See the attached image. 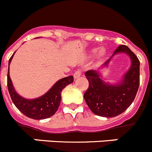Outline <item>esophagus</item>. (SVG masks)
<instances>
[{"label": "esophagus", "mask_w": 152, "mask_h": 152, "mask_svg": "<svg viewBox=\"0 0 152 152\" xmlns=\"http://www.w3.org/2000/svg\"><path fill=\"white\" fill-rule=\"evenodd\" d=\"M80 76H81V72L80 71V70H78V71H77L75 72V74H74L75 79H77V78H79Z\"/></svg>", "instance_id": "34e87169"}]
</instances>
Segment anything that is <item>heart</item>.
<instances>
[{"label": "heart", "mask_w": 152, "mask_h": 152, "mask_svg": "<svg viewBox=\"0 0 152 152\" xmlns=\"http://www.w3.org/2000/svg\"><path fill=\"white\" fill-rule=\"evenodd\" d=\"M90 53L91 55H94V54L97 53V58L98 59L99 61H101L104 59L107 55V51L105 48L101 47L100 49H97V48H94L90 51Z\"/></svg>", "instance_id": "obj_1"}]
</instances>
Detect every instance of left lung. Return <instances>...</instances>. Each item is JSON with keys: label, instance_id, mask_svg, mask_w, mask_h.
Instances as JSON below:
<instances>
[{"label": "left lung", "instance_id": "obj_1", "mask_svg": "<svg viewBox=\"0 0 152 152\" xmlns=\"http://www.w3.org/2000/svg\"><path fill=\"white\" fill-rule=\"evenodd\" d=\"M121 53L130 58V68L121 81L115 84L106 82L101 70L107 66L112 56ZM85 76L89 86L83 97L89 109L98 116L114 118L125 112L134 100L140 85V61L127 46L121 45L100 69L88 70Z\"/></svg>", "mask_w": 152, "mask_h": 152}]
</instances>
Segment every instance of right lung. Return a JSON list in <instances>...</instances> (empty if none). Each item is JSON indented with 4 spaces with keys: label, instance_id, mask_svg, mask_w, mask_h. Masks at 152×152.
I'll return each mask as SVG.
<instances>
[{
    "label": "right lung",
    "instance_id": "add662e5",
    "mask_svg": "<svg viewBox=\"0 0 152 152\" xmlns=\"http://www.w3.org/2000/svg\"><path fill=\"white\" fill-rule=\"evenodd\" d=\"M14 52L9 61L7 86L12 100L20 112L28 118L34 120H43L55 114L61 100V91L69 84L74 81L73 76L64 77L57 81L52 88L40 97L34 99H26L18 94L13 86L10 75V65L14 56Z\"/></svg>",
    "mask_w": 152,
    "mask_h": 152
}]
</instances>
